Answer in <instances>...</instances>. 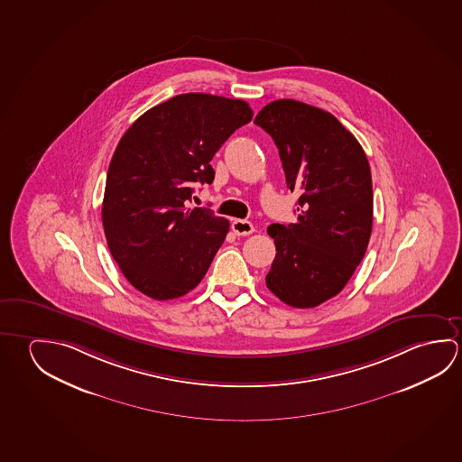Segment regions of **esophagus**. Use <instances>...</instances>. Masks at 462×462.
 Wrapping results in <instances>:
<instances>
[{
	"mask_svg": "<svg viewBox=\"0 0 462 462\" xmlns=\"http://www.w3.org/2000/svg\"><path fill=\"white\" fill-rule=\"evenodd\" d=\"M232 230L238 236H246V235L253 234L254 232V226L251 224L250 220L235 219L232 222Z\"/></svg>",
	"mask_w": 462,
	"mask_h": 462,
	"instance_id": "34e87169",
	"label": "esophagus"
}]
</instances>
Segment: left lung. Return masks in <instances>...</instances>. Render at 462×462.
<instances>
[{
    "mask_svg": "<svg viewBox=\"0 0 462 462\" xmlns=\"http://www.w3.org/2000/svg\"><path fill=\"white\" fill-rule=\"evenodd\" d=\"M254 124L279 148L298 220L267 228L275 259L265 285L280 301L306 310L326 303L348 283L372 234V175L355 135L324 109L277 99Z\"/></svg>",
    "mask_w": 462,
    "mask_h": 462,
    "instance_id": "obj_1",
    "label": "left lung"
}]
</instances>
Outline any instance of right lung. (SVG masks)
<instances>
[{
    "mask_svg": "<svg viewBox=\"0 0 462 462\" xmlns=\"http://www.w3.org/2000/svg\"><path fill=\"white\" fill-rule=\"evenodd\" d=\"M251 119L243 99L185 93L148 109L122 136L101 217L114 261L143 295L180 298L205 277L230 224L189 201L198 183L214 180L212 156Z\"/></svg>",
    "mask_w": 462,
    "mask_h": 462,
    "instance_id": "1",
    "label": "right lung"
}]
</instances>
